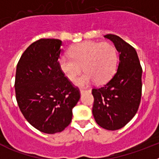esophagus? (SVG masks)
Masks as SVG:
<instances>
[{
  "label": "esophagus",
  "instance_id": "34e87169",
  "mask_svg": "<svg viewBox=\"0 0 159 159\" xmlns=\"http://www.w3.org/2000/svg\"><path fill=\"white\" fill-rule=\"evenodd\" d=\"M91 92L90 90H84V89H80V95H84L85 92Z\"/></svg>",
  "mask_w": 159,
  "mask_h": 159
}]
</instances>
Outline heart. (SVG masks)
Returning a JSON list of instances; mask_svg holds the SVG:
<instances>
[{
  "instance_id": "b5f03b06",
  "label": "heart",
  "mask_w": 159,
  "mask_h": 159,
  "mask_svg": "<svg viewBox=\"0 0 159 159\" xmlns=\"http://www.w3.org/2000/svg\"><path fill=\"white\" fill-rule=\"evenodd\" d=\"M71 57L61 56L58 64L60 71L70 81H74L82 71L84 75L75 82L77 86H88L107 82L116 72L118 55L116 48L109 43L87 41L70 48Z\"/></svg>"
}]
</instances>
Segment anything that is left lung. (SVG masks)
<instances>
[{"label":"left lung","mask_w":159,"mask_h":159,"mask_svg":"<svg viewBox=\"0 0 159 159\" xmlns=\"http://www.w3.org/2000/svg\"><path fill=\"white\" fill-rule=\"evenodd\" d=\"M105 38L115 44L119 53L117 71L110 81L92 89V113L97 124L109 130L123 127L135 116L142 94V67L135 49L119 36Z\"/></svg>","instance_id":"8db88e82"}]
</instances>
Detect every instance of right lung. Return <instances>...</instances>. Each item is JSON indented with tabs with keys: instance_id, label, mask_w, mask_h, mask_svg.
Wrapping results in <instances>:
<instances>
[{
	"instance_id": "obj_1",
	"label": "right lung",
	"mask_w": 159,
	"mask_h": 159,
	"mask_svg": "<svg viewBox=\"0 0 159 159\" xmlns=\"http://www.w3.org/2000/svg\"><path fill=\"white\" fill-rule=\"evenodd\" d=\"M62 41L40 39L22 54L16 66L15 92L20 110L32 127L46 134L70 124L80 98L58 64Z\"/></svg>"
}]
</instances>
